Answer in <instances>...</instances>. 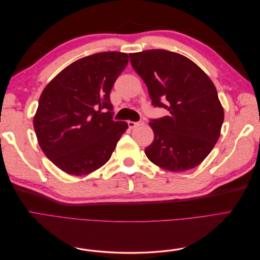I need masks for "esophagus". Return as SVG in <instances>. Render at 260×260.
I'll use <instances>...</instances> for the list:
<instances>
[{"mask_svg":"<svg viewBox=\"0 0 260 260\" xmlns=\"http://www.w3.org/2000/svg\"><path fill=\"white\" fill-rule=\"evenodd\" d=\"M143 123H144V121H143V120H140V121H138V122H136V121H131V120H129V121H128L129 128H135V127H137V125L143 124Z\"/></svg>","mask_w":260,"mask_h":260,"instance_id":"1","label":"esophagus"}]
</instances>
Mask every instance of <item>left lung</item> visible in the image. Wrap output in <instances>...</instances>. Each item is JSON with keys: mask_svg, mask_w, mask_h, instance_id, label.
Here are the masks:
<instances>
[{"mask_svg": "<svg viewBox=\"0 0 260 260\" xmlns=\"http://www.w3.org/2000/svg\"><path fill=\"white\" fill-rule=\"evenodd\" d=\"M129 56L152 105L168 111L149 122L154 141L145 148L147 158L174 172L199 166L217 143L224 118L214 83L195 62L175 52L148 50Z\"/></svg>", "mask_w": 260, "mask_h": 260, "instance_id": "8db88e82", "label": "left lung"}]
</instances>
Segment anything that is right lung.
I'll return each mask as SVG.
<instances>
[{"label": "right lung", "instance_id": "right-lung-1", "mask_svg": "<svg viewBox=\"0 0 260 260\" xmlns=\"http://www.w3.org/2000/svg\"><path fill=\"white\" fill-rule=\"evenodd\" d=\"M129 61L128 54L102 52L74 61L45 86L34 118L39 145L60 170L91 174L105 165L124 121L113 120V85Z\"/></svg>", "mask_w": 260, "mask_h": 260}]
</instances>
